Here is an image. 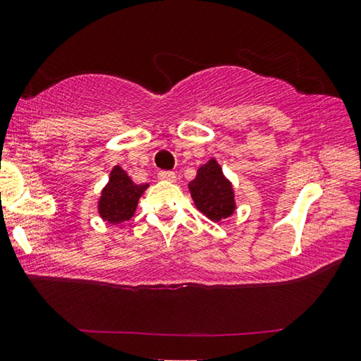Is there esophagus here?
Segmentation results:
<instances>
[{
	"instance_id": "1",
	"label": "esophagus",
	"mask_w": 361,
	"mask_h": 361,
	"mask_svg": "<svg viewBox=\"0 0 361 361\" xmlns=\"http://www.w3.org/2000/svg\"><path fill=\"white\" fill-rule=\"evenodd\" d=\"M159 178L164 180V181H175L176 175L173 173V171H160Z\"/></svg>"
}]
</instances>
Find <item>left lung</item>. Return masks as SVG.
<instances>
[{
  "instance_id": "8db88e82",
  "label": "left lung",
  "mask_w": 361,
  "mask_h": 361,
  "mask_svg": "<svg viewBox=\"0 0 361 361\" xmlns=\"http://www.w3.org/2000/svg\"><path fill=\"white\" fill-rule=\"evenodd\" d=\"M190 191L196 207L214 222L227 219L235 211L232 185L214 159L197 170L196 178L190 183Z\"/></svg>"
}]
</instances>
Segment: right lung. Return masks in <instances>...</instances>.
<instances>
[{
	"instance_id": "add662e5",
	"label": "right lung",
	"mask_w": 361,
	"mask_h": 361,
	"mask_svg": "<svg viewBox=\"0 0 361 361\" xmlns=\"http://www.w3.org/2000/svg\"><path fill=\"white\" fill-rule=\"evenodd\" d=\"M149 185H136L121 166H115L110 173L109 185L102 191L99 214L110 224H121L129 220L136 211L139 197Z\"/></svg>"
}]
</instances>
